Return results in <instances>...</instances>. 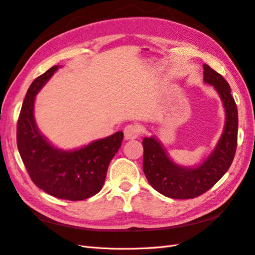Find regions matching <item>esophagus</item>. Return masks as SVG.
Listing matches in <instances>:
<instances>
[{"instance_id": "obj_1", "label": "esophagus", "mask_w": 255, "mask_h": 255, "mask_svg": "<svg viewBox=\"0 0 255 255\" xmlns=\"http://www.w3.org/2000/svg\"><path fill=\"white\" fill-rule=\"evenodd\" d=\"M141 127L138 125V124H129L124 129V134H125V139L130 140V139H137L139 135L141 134Z\"/></svg>"}]
</instances>
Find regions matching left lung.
Listing matches in <instances>:
<instances>
[{
  "label": "left lung",
  "mask_w": 255,
  "mask_h": 255,
  "mask_svg": "<svg viewBox=\"0 0 255 255\" xmlns=\"http://www.w3.org/2000/svg\"><path fill=\"white\" fill-rule=\"evenodd\" d=\"M204 81L214 86L226 111L224 132L215 150L195 168L176 165L155 138H144L143 171L156 191L171 199H193L203 194L220 180L232 165L238 138V110L228 82L204 64Z\"/></svg>",
  "instance_id": "8db88e82"
}]
</instances>
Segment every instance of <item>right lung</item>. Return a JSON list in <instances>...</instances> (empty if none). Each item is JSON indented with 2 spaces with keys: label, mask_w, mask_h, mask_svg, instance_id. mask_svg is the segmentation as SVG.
<instances>
[{
  "label": "right lung",
  "mask_w": 255,
  "mask_h": 255,
  "mask_svg": "<svg viewBox=\"0 0 255 255\" xmlns=\"http://www.w3.org/2000/svg\"><path fill=\"white\" fill-rule=\"evenodd\" d=\"M58 69L53 66L29 87L17 122V147L35 186L53 197L80 201L103 187L109 164L122 145L123 131L75 151L55 149L39 132L33 117L34 97Z\"/></svg>",
  "instance_id": "obj_1"
}]
</instances>
